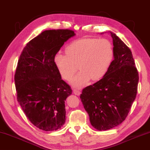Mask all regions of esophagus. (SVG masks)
I'll list each match as a JSON object with an SVG mask.
<instances>
[{
    "mask_svg": "<svg viewBox=\"0 0 150 150\" xmlns=\"http://www.w3.org/2000/svg\"><path fill=\"white\" fill-rule=\"evenodd\" d=\"M74 93L75 95H77V96H79L80 95H81V92L79 91V90H77V89H74Z\"/></svg>",
    "mask_w": 150,
    "mask_h": 150,
    "instance_id": "obj_1",
    "label": "esophagus"
}]
</instances>
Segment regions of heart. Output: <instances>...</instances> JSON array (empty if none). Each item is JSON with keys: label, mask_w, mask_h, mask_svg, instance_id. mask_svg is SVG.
Masks as SVG:
<instances>
[{"label": "heart", "mask_w": 150, "mask_h": 150, "mask_svg": "<svg viewBox=\"0 0 150 150\" xmlns=\"http://www.w3.org/2000/svg\"><path fill=\"white\" fill-rule=\"evenodd\" d=\"M67 54L57 52L54 61L59 74L65 80L71 79L70 84L82 88L90 80L97 81L107 74L114 59L112 45L106 39L82 38L73 41L66 48Z\"/></svg>", "instance_id": "obj_1"}]
</instances>
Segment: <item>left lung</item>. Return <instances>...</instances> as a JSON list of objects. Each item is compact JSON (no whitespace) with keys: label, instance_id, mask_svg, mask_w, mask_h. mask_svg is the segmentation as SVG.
Here are the masks:
<instances>
[{"label":"left lung","instance_id":"1","mask_svg":"<svg viewBox=\"0 0 150 150\" xmlns=\"http://www.w3.org/2000/svg\"><path fill=\"white\" fill-rule=\"evenodd\" d=\"M109 33L114 46L112 64L105 76L86 87L80 96L90 123L99 131L116 127L125 120L136 97L139 83L130 48L116 34Z\"/></svg>","mask_w":150,"mask_h":150}]
</instances>
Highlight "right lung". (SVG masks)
<instances>
[{"label":"right lung","instance_id":"right-lung-1","mask_svg":"<svg viewBox=\"0 0 150 150\" xmlns=\"http://www.w3.org/2000/svg\"><path fill=\"white\" fill-rule=\"evenodd\" d=\"M74 36L68 29L45 30L27 44L18 59L17 100L28 119L41 130H57L65 123V101L72 91L62 80L54 57Z\"/></svg>","mask_w":150,"mask_h":150}]
</instances>
